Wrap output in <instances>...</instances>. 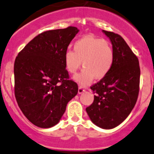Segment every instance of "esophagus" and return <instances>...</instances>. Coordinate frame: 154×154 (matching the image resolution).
Wrapping results in <instances>:
<instances>
[{"instance_id":"34e87169","label":"esophagus","mask_w":154,"mask_h":154,"mask_svg":"<svg viewBox=\"0 0 154 154\" xmlns=\"http://www.w3.org/2000/svg\"><path fill=\"white\" fill-rule=\"evenodd\" d=\"M85 92V89H83L82 86H79V89H78V93L79 94H82Z\"/></svg>"}]
</instances>
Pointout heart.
<instances>
[{"label": "heart", "instance_id": "heart-1", "mask_svg": "<svg viewBox=\"0 0 154 154\" xmlns=\"http://www.w3.org/2000/svg\"><path fill=\"white\" fill-rule=\"evenodd\" d=\"M65 66L67 71L74 74L82 65L84 68L74 77L81 86H86L95 77L97 80L105 77L111 69L114 60V52L107 41L86 35L74 44V52L65 53Z\"/></svg>", "mask_w": 154, "mask_h": 154}]
</instances>
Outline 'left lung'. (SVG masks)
Returning <instances> with one entry per match:
<instances>
[{"instance_id": "left-lung-1", "label": "left lung", "mask_w": 154, "mask_h": 154, "mask_svg": "<svg viewBox=\"0 0 154 154\" xmlns=\"http://www.w3.org/2000/svg\"><path fill=\"white\" fill-rule=\"evenodd\" d=\"M114 52L113 66L108 74L91 86L94 101L86 110L98 127L110 129L123 123L131 113L139 92L140 68L138 58L119 34L102 30Z\"/></svg>"}]
</instances>
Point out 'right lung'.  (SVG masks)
Returning a JSON list of instances; mask_svg holds the SVG:
<instances>
[{
    "label": "right lung",
    "mask_w": 154,
    "mask_h": 154,
    "mask_svg": "<svg viewBox=\"0 0 154 154\" xmlns=\"http://www.w3.org/2000/svg\"><path fill=\"white\" fill-rule=\"evenodd\" d=\"M78 32L70 26L41 33L16 58L15 96L23 114L36 126H56L77 94V83L68 80L64 58Z\"/></svg>",
    "instance_id": "obj_1"
}]
</instances>
